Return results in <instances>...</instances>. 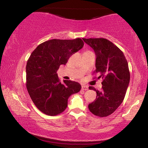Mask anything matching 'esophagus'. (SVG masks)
Returning a JSON list of instances; mask_svg holds the SVG:
<instances>
[{
	"mask_svg": "<svg viewBox=\"0 0 148 148\" xmlns=\"http://www.w3.org/2000/svg\"><path fill=\"white\" fill-rule=\"evenodd\" d=\"M82 89L86 91V90L88 89V87H87V86H85V85H82Z\"/></svg>",
	"mask_w": 148,
	"mask_h": 148,
	"instance_id": "esophagus-1",
	"label": "esophagus"
}]
</instances>
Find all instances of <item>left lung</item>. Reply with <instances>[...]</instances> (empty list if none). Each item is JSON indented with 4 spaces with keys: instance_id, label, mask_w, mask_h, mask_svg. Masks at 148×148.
<instances>
[{
    "instance_id": "left-lung-1",
    "label": "left lung",
    "mask_w": 148,
    "mask_h": 148,
    "mask_svg": "<svg viewBox=\"0 0 148 148\" xmlns=\"http://www.w3.org/2000/svg\"><path fill=\"white\" fill-rule=\"evenodd\" d=\"M93 49L96 55V71L102 78V91L93 87L89 89L97 92V98L89 104L92 114L107 117L116 111L125 98L130 81L128 62L118 47L106 38H83Z\"/></svg>"
}]
</instances>
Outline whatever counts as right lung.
I'll use <instances>...</instances> for the list:
<instances>
[{
	"mask_svg": "<svg viewBox=\"0 0 148 148\" xmlns=\"http://www.w3.org/2000/svg\"><path fill=\"white\" fill-rule=\"evenodd\" d=\"M81 38L52 39L38 46L26 66V87L32 102L47 116H57L68 106L71 95L81 89V85L71 80L61 83L57 71L66 64L72 54L83 47Z\"/></svg>",
	"mask_w": 148,
	"mask_h": 148,
	"instance_id": "1",
	"label": "right lung"
}]
</instances>
